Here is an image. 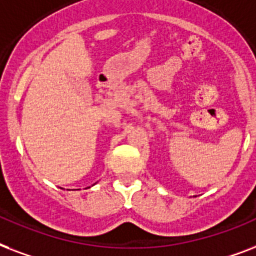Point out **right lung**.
<instances>
[{
	"label": "right lung",
	"instance_id": "add662e5",
	"mask_svg": "<svg viewBox=\"0 0 256 256\" xmlns=\"http://www.w3.org/2000/svg\"><path fill=\"white\" fill-rule=\"evenodd\" d=\"M88 188H89V187H88Z\"/></svg>",
	"mask_w": 256,
	"mask_h": 256
}]
</instances>
